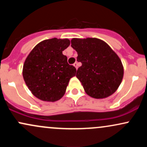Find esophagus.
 <instances>
[{
    "instance_id": "1",
    "label": "esophagus",
    "mask_w": 147,
    "mask_h": 147,
    "mask_svg": "<svg viewBox=\"0 0 147 147\" xmlns=\"http://www.w3.org/2000/svg\"><path fill=\"white\" fill-rule=\"evenodd\" d=\"M73 65L75 67L76 69H77V68H78V66H77V65H78V64H77V62H75V63L73 64Z\"/></svg>"
}]
</instances>
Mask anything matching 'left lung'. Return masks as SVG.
Segmentation results:
<instances>
[{
    "label": "left lung",
    "mask_w": 147,
    "mask_h": 147,
    "mask_svg": "<svg viewBox=\"0 0 147 147\" xmlns=\"http://www.w3.org/2000/svg\"><path fill=\"white\" fill-rule=\"evenodd\" d=\"M71 46L82 63L76 77L84 90L95 99L113 94L122 82L124 68L120 59L106 42L97 38H72Z\"/></svg>",
    "instance_id": "left-lung-1"
}]
</instances>
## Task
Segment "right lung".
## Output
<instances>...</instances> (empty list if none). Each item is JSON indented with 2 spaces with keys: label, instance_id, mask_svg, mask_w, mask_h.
<instances>
[{
  "label": "right lung",
  "instance_id": "right-lung-1",
  "mask_svg": "<svg viewBox=\"0 0 147 147\" xmlns=\"http://www.w3.org/2000/svg\"><path fill=\"white\" fill-rule=\"evenodd\" d=\"M70 43L68 38L44 40L33 48L25 59L23 79L38 99L55 102L65 94L69 81L77 71L62 53Z\"/></svg>",
  "mask_w": 147,
  "mask_h": 147
}]
</instances>
